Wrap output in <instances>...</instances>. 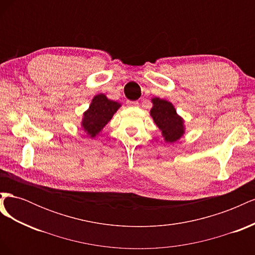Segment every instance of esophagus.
I'll return each instance as SVG.
<instances>
[{
	"mask_svg": "<svg viewBox=\"0 0 255 255\" xmlns=\"http://www.w3.org/2000/svg\"><path fill=\"white\" fill-rule=\"evenodd\" d=\"M127 104H128V106H130V107L138 106V102L137 101H128Z\"/></svg>",
	"mask_w": 255,
	"mask_h": 255,
	"instance_id": "obj_1",
	"label": "esophagus"
}]
</instances>
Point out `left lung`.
Instances as JSON below:
<instances>
[{"mask_svg": "<svg viewBox=\"0 0 255 255\" xmlns=\"http://www.w3.org/2000/svg\"><path fill=\"white\" fill-rule=\"evenodd\" d=\"M153 107L150 112L155 125L161 130L167 142H175L184 134L183 119L176 114L173 105L166 100L152 99Z\"/></svg>", "mask_w": 255, "mask_h": 255, "instance_id": "1", "label": "left lung"}]
</instances>
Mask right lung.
Segmentation results:
<instances>
[{
  "label": "right lung",
  "instance_id": "add662e5",
  "mask_svg": "<svg viewBox=\"0 0 255 255\" xmlns=\"http://www.w3.org/2000/svg\"><path fill=\"white\" fill-rule=\"evenodd\" d=\"M121 105L100 94L92 99L88 111L84 113L82 128L90 137H96L111 121L114 114Z\"/></svg>",
  "mask_w": 255,
  "mask_h": 255
}]
</instances>
